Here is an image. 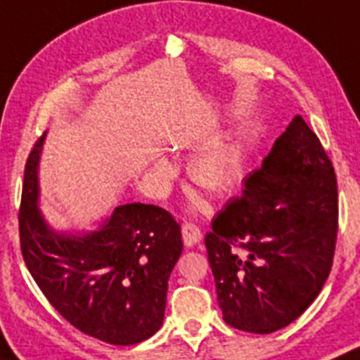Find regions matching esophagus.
I'll list each match as a JSON object with an SVG mask.
<instances>
[{"mask_svg": "<svg viewBox=\"0 0 360 360\" xmlns=\"http://www.w3.org/2000/svg\"><path fill=\"white\" fill-rule=\"evenodd\" d=\"M181 236H184V243L187 246L197 245L202 240V231L197 224L185 223L181 224Z\"/></svg>", "mask_w": 360, "mask_h": 360, "instance_id": "esophagus-1", "label": "esophagus"}]
</instances>
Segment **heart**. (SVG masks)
I'll list each match as a JSON object with an SVG mask.
<instances>
[{
    "label": "heart",
    "instance_id": "obj_1",
    "mask_svg": "<svg viewBox=\"0 0 360 360\" xmlns=\"http://www.w3.org/2000/svg\"><path fill=\"white\" fill-rule=\"evenodd\" d=\"M241 172L240 155L233 146L226 143H217L202 149L192 156L188 163V175L193 184L199 185L204 191L216 193L229 192L236 184ZM173 168L168 161L158 160L153 167V176L165 184L172 179Z\"/></svg>",
    "mask_w": 360,
    "mask_h": 360
}]
</instances>
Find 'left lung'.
Instances as JSON below:
<instances>
[{
    "label": "left lung",
    "mask_w": 360,
    "mask_h": 360,
    "mask_svg": "<svg viewBox=\"0 0 360 360\" xmlns=\"http://www.w3.org/2000/svg\"><path fill=\"white\" fill-rule=\"evenodd\" d=\"M337 221L332 161L296 115L205 234L224 321L264 335L297 320L330 276Z\"/></svg>",
    "instance_id": "8db88e82"
}]
</instances>
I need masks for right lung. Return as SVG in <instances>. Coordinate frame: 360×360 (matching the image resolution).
<instances>
[{"label": "right lung", "instance_id": "add662e5", "mask_svg": "<svg viewBox=\"0 0 360 360\" xmlns=\"http://www.w3.org/2000/svg\"><path fill=\"white\" fill-rule=\"evenodd\" d=\"M44 136L27 160L18 214L28 272L79 332L112 345L146 340L163 325L168 278L184 250L180 224L158 205L134 202L117 205L95 231L52 229L39 209Z\"/></svg>", "mask_w": 360, "mask_h": 360}]
</instances>
